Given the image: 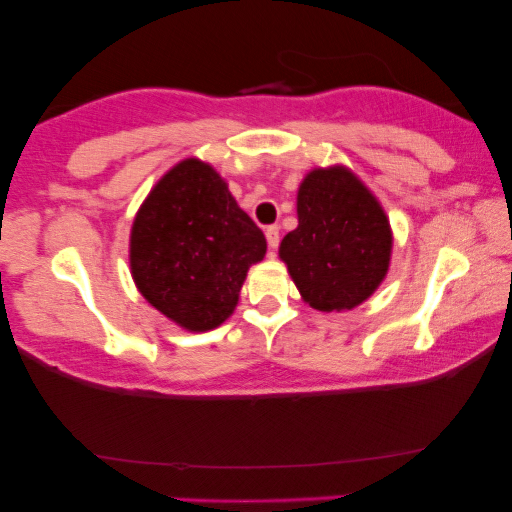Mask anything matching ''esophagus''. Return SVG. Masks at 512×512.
Masks as SVG:
<instances>
[{"instance_id":"34e87169","label":"esophagus","mask_w":512,"mask_h":512,"mask_svg":"<svg viewBox=\"0 0 512 512\" xmlns=\"http://www.w3.org/2000/svg\"><path fill=\"white\" fill-rule=\"evenodd\" d=\"M265 240H268V247L270 249H277V244H279V228L277 226L265 228Z\"/></svg>"}]
</instances>
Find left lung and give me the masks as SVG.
<instances>
[{"instance_id":"left-lung-1","label":"left lung","mask_w":512,"mask_h":512,"mask_svg":"<svg viewBox=\"0 0 512 512\" xmlns=\"http://www.w3.org/2000/svg\"><path fill=\"white\" fill-rule=\"evenodd\" d=\"M279 258L314 310H352L387 277L389 219L354 172L317 167L298 188V228L279 244Z\"/></svg>"}]
</instances>
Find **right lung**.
<instances>
[{"label": "right lung", "instance_id": "obj_1", "mask_svg": "<svg viewBox=\"0 0 512 512\" xmlns=\"http://www.w3.org/2000/svg\"><path fill=\"white\" fill-rule=\"evenodd\" d=\"M263 230L242 212L212 165L186 158L153 186L130 233L137 289L186 331L233 314L247 272L263 261Z\"/></svg>", "mask_w": 512, "mask_h": 512}]
</instances>
